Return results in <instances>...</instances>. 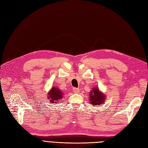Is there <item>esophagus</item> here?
<instances>
[{
  "label": "esophagus",
  "mask_w": 148,
  "mask_h": 148,
  "mask_svg": "<svg viewBox=\"0 0 148 148\" xmlns=\"http://www.w3.org/2000/svg\"><path fill=\"white\" fill-rule=\"evenodd\" d=\"M73 91L75 93H78L79 92V88H74L73 89Z\"/></svg>",
  "instance_id": "obj_1"
}]
</instances>
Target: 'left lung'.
<instances>
[{
  "label": "left lung",
  "instance_id": "1",
  "mask_svg": "<svg viewBox=\"0 0 148 148\" xmlns=\"http://www.w3.org/2000/svg\"><path fill=\"white\" fill-rule=\"evenodd\" d=\"M105 96L101 91H99L98 88H94L90 91V101L91 105H100L105 102Z\"/></svg>",
  "mask_w": 148,
  "mask_h": 148
}]
</instances>
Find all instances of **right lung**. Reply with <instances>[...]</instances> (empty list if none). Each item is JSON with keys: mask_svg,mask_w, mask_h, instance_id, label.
<instances>
[{"mask_svg": "<svg viewBox=\"0 0 148 148\" xmlns=\"http://www.w3.org/2000/svg\"><path fill=\"white\" fill-rule=\"evenodd\" d=\"M48 98L50 99L51 103H57L59 100H61L63 98V93L58 88L53 87L48 93Z\"/></svg>", "mask_w": 148, "mask_h": 148, "instance_id": "obj_1", "label": "right lung"}]
</instances>
